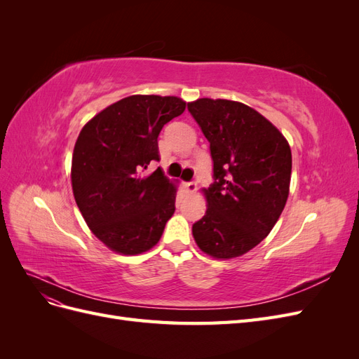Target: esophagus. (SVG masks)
Here are the masks:
<instances>
[{
	"mask_svg": "<svg viewBox=\"0 0 359 359\" xmlns=\"http://www.w3.org/2000/svg\"><path fill=\"white\" fill-rule=\"evenodd\" d=\"M184 187H186L189 191H196V189H198V184L194 182V181H190V182H186V184H184Z\"/></svg>",
	"mask_w": 359,
	"mask_h": 359,
	"instance_id": "esophagus-1",
	"label": "esophagus"
}]
</instances>
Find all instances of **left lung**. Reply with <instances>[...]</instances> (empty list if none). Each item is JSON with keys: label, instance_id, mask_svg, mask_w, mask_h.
I'll list each match as a JSON object with an SVG mask.
<instances>
[{"label": "left lung", "instance_id": "left-lung-1", "mask_svg": "<svg viewBox=\"0 0 359 359\" xmlns=\"http://www.w3.org/2000/svg\"><path fill=\"white\" fill-rule=\"evenodd\" d=\"M189 112L210 142L214 182L203 189L206 212L194 241L215 259L238 257L271 232L283 211L292 173L285 136L240 102L199 99Z\"/></svg>", "mask_w": 359, "mask_h": 359}]
</instances>
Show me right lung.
<instances>
[{
	"label": "right lung",
	"instance_id": "obj_1",
	"mask_svg": "<svg viewBox=\"0 0 359 359\" xmlns=\"http://www.w3.org/2000/svg\"><path fill=\"white\" fill-rule=\"evenodd\" d=\"M186 109L178 97L130 95L97 114L76 140L74 201L91 232L116 253L153 248L175 212L177 189L158 161V135Z\"/></svg>",
	"mask_w": 359,
	"mask_h": 359
}]
</instances>
